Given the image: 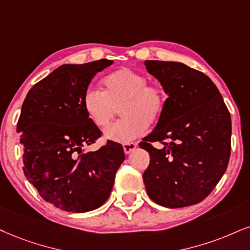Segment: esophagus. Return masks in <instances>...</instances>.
<instances>
[{"label":"esophagus","instance_id":"esophagus-1","mask_svg":"<svg viewBox=\"0 0 250 250\" xmlns=\"http://www.w3.org/2000/svg\"><path fill=\"white\" fill-rule=\"evenodd\" d=\"M123 148H124L125 154H130V153L133 152L135 148H137V144H135V143L124 144V145H123Z\"/></svg>","mask_w":250,"mask_h":250}]
</instances>
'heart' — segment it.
I'll return each mask as SVG.
<instances>
[{
  "label": "heart",
  "instance_id": "1",
  "mask_svg": "<svg viewBox=\"0 0 250 250\" xmlns=\"http://www.w3.org/2000/svg\"><path fill=\"white\" fill-rule=\"evenodd\" d=\"M104 89L89 87L82 96L88 118L104 127L118 112L123 118L104 130V138L128 144L146 132L148 124L161 118L167 105V92L158 82H148L143 73L120 68L105 76Z\"/></svg>",
  "mask_w": 250,
  "mask_h": 250
}]
</instances>
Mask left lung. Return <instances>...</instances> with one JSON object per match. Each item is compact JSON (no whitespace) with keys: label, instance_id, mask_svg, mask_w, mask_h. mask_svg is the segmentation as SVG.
<instances>
[{"label":"left lung","instance_id":"1","mask_svg":"<svg viewBox=\"0 0 250 250\" xmlns=\"http://www.w3.org/2000/svg\"><path fill=\"white\" fill-rule=\"evenodd\" d=\"M168 94L166 110L139 144L149 153L143 175L149 198L176 208L198 204L223 177L230 155L229 111L204 73L174 61H145ZM164 148L155 149L153 142Z\"/></svg>","mask_w":250,"mask_h":250}]
</instances>
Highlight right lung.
I'll list each match as a JSON object with an SVG mask.
<instances>
[{"label":"right lung","mask_w":250,"mask_h":250,"mask_svg":"<svg viewBox=\"0 0 250 250\" xmlns=\"http://www.w3.org/2000/svg\"><path fill=\"white\" fill-rule=\"evenodd\" d=\"M112 60L62 64L27 92L17 123L23 147V170L46 202L61 210L82 213L109 198L125 154L107 140L85 153L102 132L82 105V96L95 75Z\"/></svg>","instance_id":"right-lung-1"}]
</instances>
